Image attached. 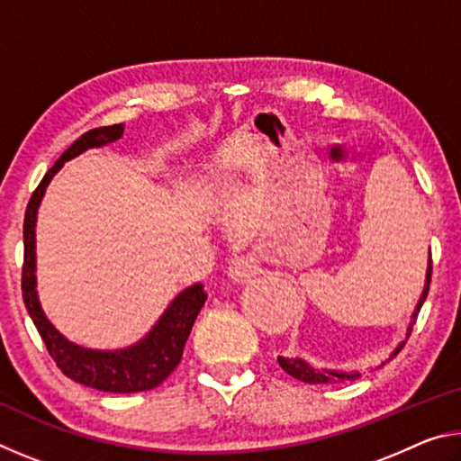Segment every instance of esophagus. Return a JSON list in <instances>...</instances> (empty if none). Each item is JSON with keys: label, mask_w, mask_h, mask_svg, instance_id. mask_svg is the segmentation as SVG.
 I'll return each mask as SVG.
<instances>
[{"label": "esophagus", "mask_w": 461, "mask_h": 461, "mask_svg": "<svg viewBox=\"0 0 461 461\" xmlns=\"http://www.w3.org/2000/svg\"><path fill=\"white\" fill-rule=\"evenodd\" d=\"M258 270H260L258 262H256L252 256H240V258L231 262L228 276H230L231 283L244 285V283H248L249 278H254L256 275H258Z\"/></svg>", "instance_id": "esophagus-1"}]
</instances>
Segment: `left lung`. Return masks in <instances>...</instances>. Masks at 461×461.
Instances as JSON below:
<instances>
[{"label": "left lung", "mask_w": 461, "mask_h": 461, "mask_svg": "<svg viewBox=\"0 0 461 461\" xmlns=\"http://www.w3.org/2000/svg\"><path fill=\"white\" fill-rule=\"evenodd\" d=\"M429 285H431V249H429V260H427V272H425V285H423V293H420L417 305H415V311H412L411 315V323L407 327V339L411 335V330L412 325H415L417 321V315L420 307H423V303L427 299L429 294ZM407 339L401 341L399 346H396L393 349V354H390V357L386 362L393 360V357L401 352L404 343H407ZM386 362H380V366H376V368H382ZM278 364L280 368H283L286 374H291L293 378L301 380V382H307V384H338V382H348V380H356L362 376L360 370H333V368H315V366H311L307 360H303V357H285V356H278Z\"/></svg>", "instance_id": "obj_1"}]
</instances>
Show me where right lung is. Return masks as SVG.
Returning <instances> with one entry per match:
<instances>
[{"label": "right lung", "mask_w": 461, "mask_h": 461, "mask_svg": "<svg viewBox=\"0 0 461 461\" xmlns=\"http://www.w3.org/2000/svg\"><path fill=\"white\" fill-rule=\"evenodd\" d=\"M122 136L123 123L85 131L54 162V167L44 175L38 189L32 193L24 217L22 294H24L28 315L32 317L38 333H41L42 341L49 348V354L65 376L79 382L83 386L104 390V393L128 394L156 388L160 382L168 378V374L181 362L186 338H189L194 319H197L207 299L203 285L197 283L183 288L168 303L158 321L150 327V331L142 339L120 349H93L67 339L46 317L36 291V220L46 186L50 185L54 175L59 173L65 162L77 158V156L91 150V148H104L118 142Z\"/></svg>", "instance_id": "obj_1"}]
</instances>
